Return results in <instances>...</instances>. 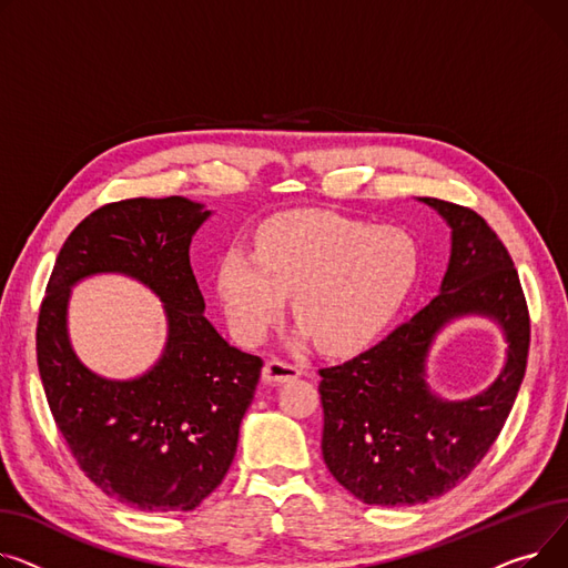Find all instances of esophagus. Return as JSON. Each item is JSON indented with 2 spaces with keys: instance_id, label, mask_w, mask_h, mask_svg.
I'll return each instance as SVG.
<instances>
[{
  "instance_id": "esophagus-1",
  "label": "esophagus",
  "mask_w": 568,
  "mask_h": 568,
  "mask_svg": "<svg viewBox=\"0 0 568 568\" xmlns=\"http://www.w3.org/2000/svg\"><path fill=\"white\" fill-rule=\"evenodd\" d=\"M300 374H303V372H300L295 364H288L284 359L273 357V359L265 362V366H263V383L280 385V383H288V381L297 378Z\"/></svg>"
}]
</instances>
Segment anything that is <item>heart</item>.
Returning <instances> with one entry per match:
<instances>
[{
    "label": "heart",
    "instance_id": "1",
    "mask_svg": "<svg viewBox=\"0 0 568 568\" xmlns=\"http://www.w3.org/2000/svg\"><path fill=\"white\" fill-rule=\"evenodd\" d=\"M417 268V243L404 229L293 211L261 226L254 254H224L217 295L241 344H258L291 295L300 342L314 337L327 353H351L389 323Z\"/></svg>",
    "mask_w": 568,
    "mask_h": 568
}]
</instances>
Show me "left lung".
Here are the masks:
<instances>
[{"mask_svg":"<svg viewBox=\"0 0 568 568\" xmlns=\"http://www.w3.org/2000/svg\"><path fill=\"white\" fill-rule=\"evenodd\" d=\"M419 202L452 229L438 295L374 348L318 372L323 460L364 505H419L460 484L503 430L527 366L529 314L507 247L475 211ZM465 315L500 325L508 359L484 393L447 403L429 392L425 359L439 332Z\"/></svg>","mask_w":568,"mask_h":568,"instance_id":"8db88e82","label":"left lung"}]
</instances>
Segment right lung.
<instances>
[{"instance_id": "1", "label": "right lung", "mask_w": 568, "mask_h": 568, "mask_svg": "<svg viewBox=\"0 0 568 568\" xmlns=\"http://www.w3.org/2000/svg\"><path fill=\"white\" fill-rule=\"evenodd\" d=\"M209 217L185 196L93 211L65 239L39 314V374L57 428L82 473L140 511H190L222 484L261 376V357L229 346L204 316L190 243ZM105 272L149 285L168 316L163 355L130 382L93 375L68 339L70 288Z\"/></svg>"}]
</instances>
